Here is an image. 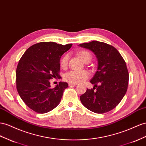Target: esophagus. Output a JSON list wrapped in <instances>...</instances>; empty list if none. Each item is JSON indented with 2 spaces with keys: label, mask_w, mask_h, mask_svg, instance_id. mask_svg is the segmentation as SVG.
Listing matches in <instances>:
<instances>
[{
  "label": "esophagus",
  "mask_w": 146,
  "mask_h": 146,
  "mask_svg": "<svg viewBox=\"0 0 146 146\" xmlns=\"http://www.w3.org/2000/svg\"><path fill=\"white\" fill-rule=\"evenodd\" d=\"M69 86H76V85H77V84H72V83H69Z\"/></svg>",
  "instance_id": "1"
}]
</instances>
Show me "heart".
Instances as JSON below:
<instances>
[{
    "label": "heart",
    "mask_w": 146,
    "mask_h": 146,
    "mask_svg": "<svg viewBox=\"0 0 146 146\" xmlns=\"http://www.w3.org/2000/svg\"><path fill=\"white\" fill-rule=\"evenodd\" d=\"M81 60L85 62H90L92 60V55L88 51H81L78 53ZM69 56L66 54L62 58L60 61V66L62 68H66L68 64ZM90 74L86 70H70L64 75V80L72 84H77L88 78Z\"/></svg>",
    "instance_id": "obj_1"
}]
</instances>
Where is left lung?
Returning a JSON list of instances; mask_svg holds the SVG:
<instances>
[{"label":"left lung","mask_w":146,"mask_h":146,"mask_svg":"<svg viewBox=\"0 0 146 146\" xmlns=\"http://www.w3.org/2000/svg\"><path fill=\"white\" fill-rule=\"evenodd\" d=\"M78 46L91 50L98 59L97 70L90 81L94 87L80 96L82 104L96 113L111 111L127 91L129 74L125 60L115 48L104 42L92 41Z\"/></svg>","instance_id":"left-lung-1"}]
</instances>
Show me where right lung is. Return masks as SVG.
Here are the masks:
<instances>
[{
	"label": "right lung",
	"mask_w": 146,
	"mask_h": 146,
	"mask_svg": "<svg viewBox=\"0 0 146 146\" xmlns=\"http://www.w3.org/2000/svg\"><path fill=\"white\" fill-rule=\"evenodd\" d=\"M72 44L42 42L30 46L19 61L16 71L17 89L28 107L40 113L48 112L60 104L66 82L51 88L50 80L60 77L61 56Z\"/></svg>",
	"instance_id": "add662e5"
}]
</instances>
